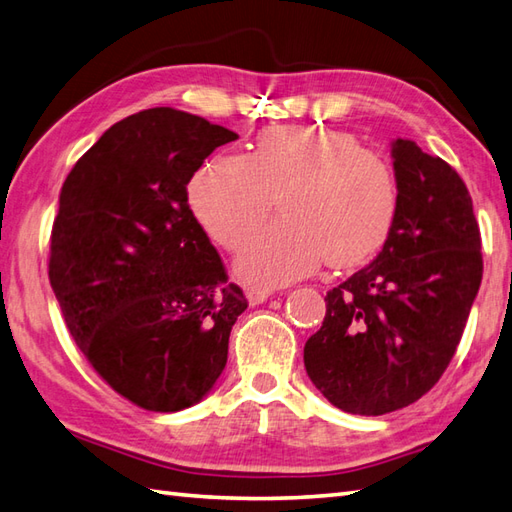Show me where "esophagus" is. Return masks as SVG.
Segmentation results:
<instances>
[{"label":"esophagus","mask_w":512,"mask_h":512,"mask_svg":"<svg viewBox=\"0 0 512 512\" xmlns=\"http://www.w3.org/2000/svg\"><path fill=\"white\" fill-rule=\"evenodd\" d=\"M247 300H249V304H263L267 298H269V295L271 293H274V291H271L269 287H260V285H249L247 287Z\"/></svg>","instance_id":"1"}]
</instances>
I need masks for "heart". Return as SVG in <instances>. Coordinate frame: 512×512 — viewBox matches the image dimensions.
Returning <instances> with one entry per match:
<instances>
[{"instance_id": "1", "label": "heart", "mask_w": 512, "mask_h": 512, "mask_svg": "<svg viewBox=\"0 0 512 512\" xmlns=\"http://www.w3.org/2000/svg\"><path fill=\"white\" fill-rule=\"evenodd\" d=\"M282 219L238 256L260 285L309 276L324 260L355 267L383 247L396 219L392 166L348 133L322 127H269L247 155H214L188 181V203L214 241L236 252L269 217Z\"/></svg>"}]
</instances>
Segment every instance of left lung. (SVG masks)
<instances>
[{
	"mask_svg": "<svg viewBox=\"0 0 512 512\" xmlns=\"http://www.w3.org/2000/svg\"><path fill=\"white\" fill-rule=\"evenodd\" d=\"M399 208L379 256L326 293L304 344L313 385L339 410L381 416L427 394L456 352L482 282V238L460 175L392 142Z\"/></svg>",
	"mask_w": 512,
	"mask_h": 512,
	"instance_id": "8db88e82",
	"label": "left lung"
}]
</instances>
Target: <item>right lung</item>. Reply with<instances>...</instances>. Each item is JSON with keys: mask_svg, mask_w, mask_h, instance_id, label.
Here are the masks:
<instances>
[{"mask_svg": "<svg viewBox=\"0 0 512 512\" xmlns=\"http://www.w3.org/2000/svg\"><path fill=\"white\" fill-rule=\"evenodd\" d=\"M238 135L170 107L113 124L67 175L50 285L87 361L149 412L199 403L227 363L243 289L188 206V181Z\"/></svg>", "mask_w": 512, "mask_h": 512, "instance_id": "obj_1", "label": "right lung"}]
</instances>
